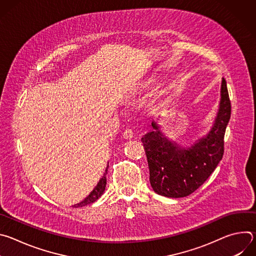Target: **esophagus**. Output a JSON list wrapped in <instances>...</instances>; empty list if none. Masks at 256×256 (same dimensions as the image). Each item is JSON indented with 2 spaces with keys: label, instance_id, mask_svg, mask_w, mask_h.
Instances as JSON below:
<instances>
[{
  "label": "esophagus",
  "instance_id": "34e87169",
  "mask_svg": "<svg viewBox=\"0 0 256 256\" xmlns=\"http://www.w3.org/2000/svg\"><path fill=\"white\" fill-rule=\"evenodd\" d=\"M134 136V132L130 128H126L124 132V138L126 140H130Z\"/></svg>",
  "mask_w": 256,
  "mask_h": 256
}]
</instances>
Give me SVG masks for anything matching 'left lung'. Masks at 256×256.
<instances>
[{
	"label": "left lung",
	"instance_id": "obj_1",
	"mask_svg": "<svg viewBox=\"0 0 256 256\" xmlns=\"http://www.w3.org/2000/svg\"><path fill=\"white\" fill-rule=\"evenodd\" d=\"M231 116L226 80L222 79L221 100L210 130L190 147L168 140L153 122V130L142 138L147 156L150 184L154 192L167 198H184L210 177L224 155V136Z\"/></svg>",
	"mask_w": 256,
	"mask_h": 256
}]
</instances>
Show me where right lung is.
Listing matches in <instances>:
<instances>
[{"instance_id":"add662e5","label":"right lung","mask_w":256,"mask_h":256,"mask_svg":"<svg viewBox=\"0 0 256 256\" xmlns=\"http://www.w3.org/2000/svg\"><path fill=\"white\" fill-rule=\"evenodd\" d=\"M107 168L108 166L106 167V170H105V173L104 175L102 176V178H100L99 182L97 184V186L94 188V190L89 194V196L84 200H82L81 202L77 204H74V208H81V206H85L87 204H90L94 202H96L104 192L105 190V186H106V174H107Z\"/></svg>"}]
</instances>
